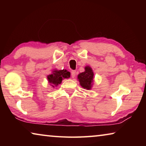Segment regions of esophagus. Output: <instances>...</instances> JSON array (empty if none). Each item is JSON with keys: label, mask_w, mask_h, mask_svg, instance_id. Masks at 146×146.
<instances>
[{"label": "esophagus", "mask_w": 146, "mask_h": 146, "mask_svg": "<svg viewBox=\"0 0 146 146\" xmlns=\"http://www.w3.org/2000/svg\"><path fill=\"white\" fill-rule=\"evenodd\" d=\"M71 76H72V78H75V76H76V71H71Z\"/></svg>", "instance_id": "34e87169"}]
</instances>
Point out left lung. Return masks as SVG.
Instances as JSON below:
<instances>
[{
    "mask_svg": "<svg viewBox=\"0 0 146 146\" xmlns=\"http://www.w3.org/2000/svg\"><path fill=\"white\" fill-rule=\"evenodd\" d=\"M94 73L90 66H86L85 71L78 74V79L80 86L83 88L90 90L91 89L93 83Z\"/></svg>",
    "mask_w": 146,
    "mask_h": 146,
    "instance_id": "left-lung-1",
    "label": "left lung"
}]
</instances>
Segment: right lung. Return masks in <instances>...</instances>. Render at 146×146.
<instances>
[{"instance_id":"obj_1","label":"right lung","mask_w":146,"mask_h":146,"mask_svg":"<svg viewBox=\"0 0 146 146\" xmlns=\"http://www.w3.org/2000/svg\"><path fill=\"white\" fill-rule=\"evenodd\" d=\"M70 77V73L66 70H55L52 71L51 75L47 76L49 83L51 84V86L54 87V86H58L61 84L63 79L68 78Z\"/></svg>"}]
</instances>
